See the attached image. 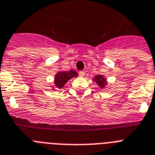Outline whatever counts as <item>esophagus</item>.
Instances as JSON below:
<instances>
[{
  "instance_id": "34e87169",
  "label": "esophagus",
  "mask_w": 155,
  "mask_h": 155,
  "mask_svg": "<svg viewBox=\"0 0 155 155\" xmlns=\"http://www.w3.org/2000/svg\"><path fill=\"white\" fill-rule=\"evenodd\" d=\"M85 73H86L85 71H80V72H79V75H80V76H84V75H85Z\"/></svg>"
}]
</instances>
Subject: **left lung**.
<instances>
[{"label": "left lung", "instance_id": "left-lung-1", "mask_svg": "<svg viewBox=\"0 0 155 155\" xmlns=\"http://www.w3.org/2000/svg\"><path fill=\"white\" fill-rule=\"evenodd\" d=\"M94 81L96 82L98 85H99L100 87H102V88L105 87V86L107 85L106 79H105L104 76H102V75H96V76H95V78H94Z\"/></svg>", "mask_w": 155, "mask_h": 155}]
</instances>
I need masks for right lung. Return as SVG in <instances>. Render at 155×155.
I'll return each mask as SVG.
<instances>
[{"mask_svg":"<svg viewBox=\"0 0 155 155\" xmlns=\"http://www.w3.org/2000/svg\"><path fill=\"white\" fill-rule=\"evenodd\" d=\"M78 76V73L73 70L69 71H60L55 75V86L56 88H62L64 84L71 78Z\"/></svg>","mask_w":155,"mask_h":155,"instance_id":"add662e5","label":"right lung"}]
</instances>
